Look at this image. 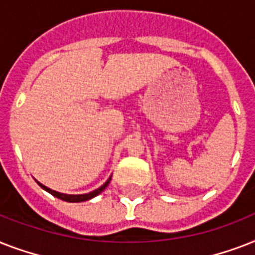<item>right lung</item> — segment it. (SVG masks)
Wrapping results in <instances>:
<instances>
[{
    "label": "right lung",
    "instance_id": "right-lung-1",
    "mask_svg": "<svg viewBox=\"0 0 255 255\" xmlns=\"http://www.w3.org/2000/svg\"><path fill=\"white\" fill-rule=\"evenodd\" d=\"M37 181V180H35ZM110 181H111V177L108 178L107 181L104 182L103 185L99 186L98 189L92 190V192H90V193H85V194H66V193H61V192H57V190H53L50 189V188H47V186H45L43 184H41L39 181H37V184L39 186H41L42 189H45L46 192H49L50 194H53L54 197L59 198V200H63V201H67V202H83V201H87V200H91V198L96 197L98 194H100L102 192H103L106 188L108 186V184H110Z\"/></svg>",
    "mask_w": 255,
    "mask_h": 255
}]
</instances>
